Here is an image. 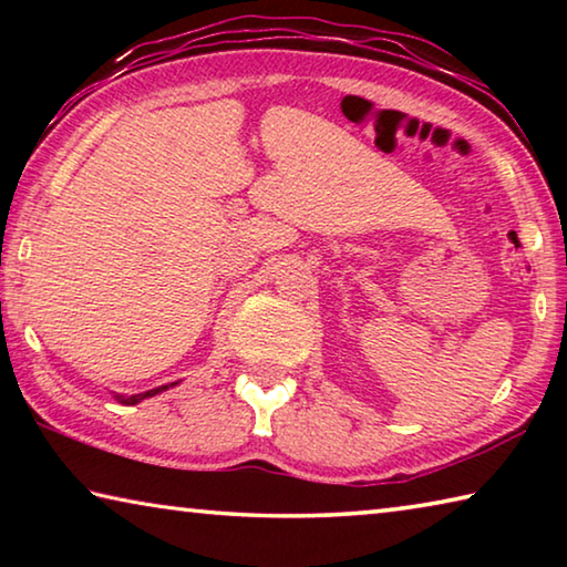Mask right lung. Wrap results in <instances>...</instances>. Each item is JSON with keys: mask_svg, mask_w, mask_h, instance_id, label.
Instances as JSON below:
<instances>
[{"mask_svg": "<svg viewBox=\"0 0 567 567\" xmlns=\"http://www.w3.org/2000/svg\"><path fill=\"white\" fill-rule=\"evenodd\" d=\"M172 385H175V382H172ZM169 385H162V388H157V390H150V392H142V395H132V398H124V395H117V400L122 402V405H134V402H140V400H145V398H152V395H157V392H162V390H167Z\"/></svg>", "mask_w": 567, "mask_h": 567, "instance_id": "1", "label": "right lung"}]
</instances>
